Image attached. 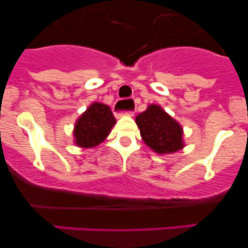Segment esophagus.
Here are the masks:
<instances>
[{"mask_svg": "<svg viewBox=\"0 0 248 248\" xmlns=\"http://www.w3.org/2000/svg\"><path fill=\"white\" fill-rule=\"evenodd\" d=\"M121 103L122 102H116L114 104V114L116 115H127V116H133L134 112L132 110H121Z\"/></svg>", "mask_w": 248, "mask_h": 248, "instance_id": "esophagus-1", "label": "esophagus"}]
</instances>
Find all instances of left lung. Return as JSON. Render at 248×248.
<instances>
[{"instance_id": "8db88e82", "label": "left lung", "mask_w": 248, "mask_h": 248, "mask_svg": "<svg viewBox=\"0 0 248 248\" xmlns=\"http://www.w3.org/2000/svg\"><path fill=\"white\" fill-rule=\"evenodd\" d=\"M136 124L145 144L157 154H172L184 147L182 127L159 106L147 107L136 117Z\"/></svg>"}]
</instances>
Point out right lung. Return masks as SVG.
I'll use <instances>...</instances> for the list:
<instances>
[{"label":"right lung","instance_id":"right-lung-1","mask_svg":"<svg viewBox=\"0 0 248 248\" xmlns=\"http://www.w3.org/2000/svg\"><path fill=\"white\" fill-rule=\"evenodd\" d=\"M115 124L116 120L109 107L94 102L78 119L74 127V141L85 149L96 146L109 136Z\"/></svg>","mask_w":248,"mask_h":248}]
</instances>
